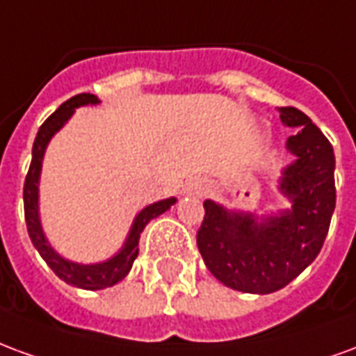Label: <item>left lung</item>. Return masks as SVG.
I'll use <instances>...</instances> for the list:
<instances>
[{
	"label": "left lung",
	"mask_w": 356,
	"mask_h": 356,
	"mask_svg": "<svg viewBox=\"0 0 356 356\" xmlns=\"http://www.w3.org/2000/svg\"><path fill=\"white\" fill-rule=\"evenodd\" d=\"M298 135L288 139L296 162L284 171V194L293 202L290 211L255 223L254 216L229 213L206 200V216L196 244L206 267L217 280L246 293H270L290 284L321 252L336 208V156L330 140L293 106L278 108Z\"/></svg>",
	"instance_id": "8db88e82"
}]
</instances>
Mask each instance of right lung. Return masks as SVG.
<instances>
[{
    "mask_svg": "<svg viewBox=\"0 0 356 356\" xmlns=\"http://www.w3.org/2000/svg\"><path fill=\"white\" fill-rule=\"evenodd\" d=\"M95 102H99L95 95H76L72 99L63 102L43 122L40 131L35 135L34 147H32V162H30L26 179H24V217H26L28 234H30L32 244L60 280H65L66 284H72L76 288H83V290H102V288H108V286L120 282L129 273L135 257L139 254V238L143 229L147 227L150 219L158 217L175 204V198H168V200L150 204L148 208L143 209L133 223L129 238L125 242V246L122 248V252L108 261L97 263V265H78V263L66 261L60 255L55 254V250L47 244V240L43 236L40 216H38V181H40V171H42L43 152H45V147H47L51 137L65 125L68 118L72 116L74 108H78L81 104H95Z\"/></svg>",
    "mask_w": 356,
    "mask_h": 356,
    "instance_id": "add662e5",
    "label": "right lung"
}]
</instances>
